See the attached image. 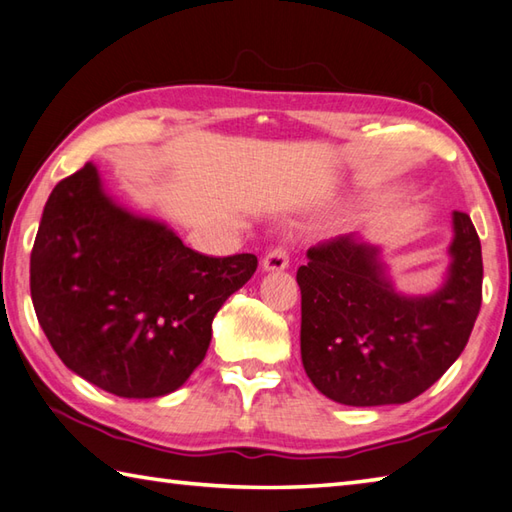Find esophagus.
Wrapping results in <instances>:
<instances>
[{"mask_svg":"<svg viewBox=\"0 0 512 512\" xmlns=\"http://www.w3.org/2000/svg\"><path fill=\"white\" fill-rule=\"evenodd\" d=\"M288 262H290L288 246L277 244L268 250L262 266H264V270H284V268H288Z\"/></svg>","mask_w":512,"mask_h":512,"instance_id":"esophagus-1","label":"esophagus"}]
</instances>
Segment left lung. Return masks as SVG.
I'll use <instances>...</instances> for the list:
<instances>
[{
	"label": "left lung",
	"instance_id": "8db88e82",
	"mask_svg": "<svg viewBox=\"0 0 512 512\" xmlns=\"http://www.w3.org/2000/svg\"><path fill=\"white\" fill-rule=\"evenodd\" d=\"M453 266L430 297H402L377 250L339 235L308 248L299 266L302 362L319 393L346 406L406 404L462 355L482 308V244L455 210Z\"/></svg>",
	"mask_w": 512,
	"mask_h": 512
}]
</instances>
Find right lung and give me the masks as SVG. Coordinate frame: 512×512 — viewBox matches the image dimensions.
Masks as SVG:
<instances>
[{"mask_svg":"<svg viewBox=\"0 0 512 512\" xmlns=\"http://www.w3.org/2000/svg\"><path fill=\"white\" fill-rule=\"evenodd\" d=\"M255 270V255H202L164 224L126 213L86 164L44 206L30 297L73 373L117 397L148 399L193 375L217 310Z\"/></svg>","mask_w":512,"mask_h":512,"instance_id":"1","label":"right lung"}]
</instances>
